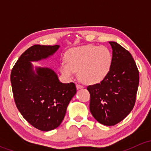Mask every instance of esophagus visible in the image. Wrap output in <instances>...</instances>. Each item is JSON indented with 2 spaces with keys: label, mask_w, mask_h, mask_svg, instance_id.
Masks as SVG:
<instances>
[{
  "label": "esophagus",
  "mask_w": 151,
  "mask_h": 151,
  "mask_svg": "<svg viewBox=\"0 0 151 151\" xmlns=\"http://www.w3.org/2000/svg\"><path fill=\"white\" fill-rule=\"evenodd\" d=\"M77 89H81V88H83V85H81L77 84Z\"/></svg>",
  "instance_id": "obj_1"
}]
</instances>
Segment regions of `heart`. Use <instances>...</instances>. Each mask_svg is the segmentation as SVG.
<instances>
[{"mask_svg": "<svg viewBox=\"0 0 151 151\" xmlns=\"http://www.w3.org/2000/svg\"><path fill=\"white\" fill-rule=\"evenodd\" d=\"M66 60L60 64V71L67 78L73 79L79 71L85 83L96 84L109 74L112 55L107 47L88 45L70 50L66 54Z\"/></svg>", "mask_w": 151, "mask_h": 151, "instance_id": "obj_1", "label": "heart"}]
</instances>
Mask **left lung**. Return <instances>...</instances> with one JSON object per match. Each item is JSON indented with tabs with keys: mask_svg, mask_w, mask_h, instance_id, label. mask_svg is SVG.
Segmentation results:
<instances>
[{
	"mask_svg": "<svg viewBox=\"0 0 151 151\" xmlns=\"http://www.w3.org/2000/svg\"><path fill=\"white\" fill-rule=\"evenodd\" d=\"M112 49L110 71L102 81L87 88L91 96L90 111L99 123L114 126L131 112L136 101L139 71L132 55L119 44Z\"/></svg>",
	"mask_w": 151,
	"mask_h": 151,
	"instance_id": "left-lung-1",
	"label": "left lung"
}]
</instances>
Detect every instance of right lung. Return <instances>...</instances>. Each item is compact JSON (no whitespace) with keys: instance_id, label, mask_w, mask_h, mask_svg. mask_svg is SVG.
<instances>
[{"instance_id":"obj_1","label":"right lung","mask_w":151,"mask_h":151,"mask_svg":"<svg viewBox=\"0 0 151 151\" xmlns=\"http://www.w3.org/2000/svg\"><path fill=\"white\" fill-rule=\"evenodd\" d=\"M59 45H36L24 52L11 72V83L18 110L33 127L48 132L60 126L67 106L77 93L74 83H62L53 70L36 67L38 61L52 55Z\"/></svg>"}]
</instances>
